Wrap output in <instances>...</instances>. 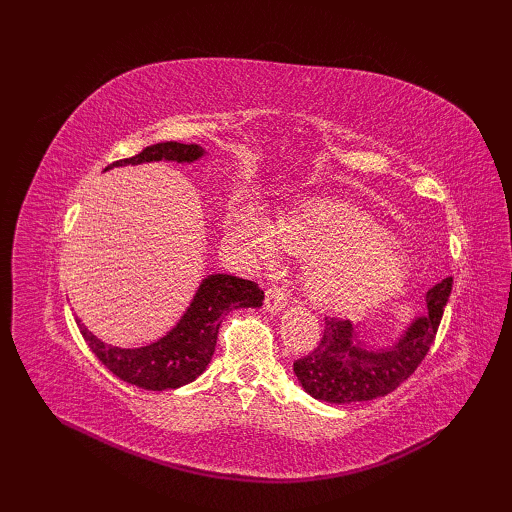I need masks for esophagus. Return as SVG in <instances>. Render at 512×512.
<instances>
[{
  "mask_svg": "<svg viewBox=\"0 0 512 512\" xmlns=\"http://www.w3.org/2000/svg\"><path fill=\"white\" fill-rule=\"evenodd\" d=\"M286 301H288V294L284 288H269L267 290V297H265V309L269 314H280L282 309L286 307Z\"/></svg>",
  "mask_w": 512,
  "mask_h": 512,
  "instance_id": "1",
  "label": "esophagus"
}]
</instances>
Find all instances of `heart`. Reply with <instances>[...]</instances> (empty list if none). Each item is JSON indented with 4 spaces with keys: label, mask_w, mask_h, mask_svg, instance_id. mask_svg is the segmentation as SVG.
Here are the masks:
<instances>
[{
    "label": "heart",
    "mask_w": 512,
    "mask_h": 512,
    "mask_svg": "<svg viewBox=\"0 0 512 512\" xmlns=\"http://www.w3.org/2000/svg\"><path fill=\"white\" fill-rule=\"evenodd\" d=\"M228 237L256 267H269L282 247L309 256L303 290L327 309H356L391 297L404 286L408 260L397 239L363 211L309 200L275 224L254 205H239L228 218Z\"/></svg>",
    "instance_id": "1"
}]
</instances>
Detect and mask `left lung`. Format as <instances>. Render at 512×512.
Instances as JSON below:
<instances>
[{
    "instance_id": "obj_1",
    "label": "left lung",
    "mask_w": 512,
    "mask_h": 512,
    "mask_svg": "<svg viewBox=\"0 0 512 512\" xmlns=\"http://www.w3.org/2000/svg\"><path fill=\"white\" fill-rule=\"evenodd\" d=\"M453 277H446L425 294V314L414 316L395 342L371 346L367 324L342 318H324V333L312 354L294 361V376L314 399L327 404H354L389 395L406 382L429 352Z\"/></svg>"
}]
</instances>
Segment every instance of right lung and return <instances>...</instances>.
I'll use <instances>...</instances> for the list:
<instances>
[{"instance_id": "add662e5", "label": "right lung", "mask_w": 512, "mask_h": 512, "mask_svg": "<svg viewBox=\"0 0 512 512\" xmlns=\"http://www.w3.org/2000/svg\"><path fill=\"white\" fill-rule=\"evenodd\" d=\"M205 153L207 151L200 145L168 141L145 147L138 156L119 160L106 166V170L162 160L192 164L203 158ZM262 299H265V292L254 282L239 280V277L226 273H213L200 282L188 309L175 327L147 346L119 348L104 344L79 318H76V324H79V331L91 352L117 378L145 391H168L194 382L207 369L226 314L239 307H260Z\"/></svg>"}]
</instances>
